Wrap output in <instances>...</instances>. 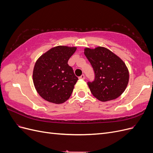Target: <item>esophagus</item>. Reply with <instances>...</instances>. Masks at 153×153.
I'll use <instances>...</instances> for the list:
<instances>
[{
    "mask_svg": "<svg viewBox=\"0 0 153 153\" xmlns=\"http://www.w3.org/2000/svg\"><path fill=\"white\" fill-rule=\"evenodd\" d=\"M79 79L84 80V79H85V75H82L79 77Z\"/></svg>",
    "mask_w": 153,
    "mask_h": 153,
    "instance_id": "esophagus-1",
    "label": "esophagus"
}]
</instances>
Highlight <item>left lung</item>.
<instances>
[{"label":"left lung","instance_id":"1","mask_svg":"<svg viewBox=\"0 0 153 153\" xmlns=\"http://www.w3.org/2000/svg\"><path fill=\"white\" fill-rule=\"evenodd\" d=\"M84 54L94 69L95 80L88 82L91 93L105 102L117 98L126 89L129 71L123 60L108 48H84Z\"/></svg>","mask_w":153,"mask_h":153}]
</instances>
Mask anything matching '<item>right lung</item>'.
<instances>
[{"instance_id": "obj_1", "label": "right lung", "mask_w": 153, "mask_h": 153, "mask_svg": "<svg viewBox=\"0 0 153 153\" xmlns=\"http://www.w3.org/2000/svg\"><path fill=\"white\" fill-rule=\"evenodd\" d=\"M76 48V47L57 46L36 61L32 79L36 91L46 101L61 104L71 96L78 78L68 62Z\"/></svg>"}]
</instances>
